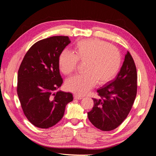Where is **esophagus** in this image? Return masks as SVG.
<instances>
[{
    "mask_svg": "<svg viewBox=\"0 0 156 156\" xmlns=\"http://www.w3.org/2000/svg\"><path fill=\"white\" fill-rule=\"evenodd\" d=\"M74 98L75 99V100H82L83 98L79 96V95H77V94H75V95H74Z\"/></svg>",
    "mask_w": 156,
    "mask_h": 156,
    "instance_id": "obj_1",
    "label": "esophagus"
}]
</instances>
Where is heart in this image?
Segmentation results:
<instances>
[{
    "label": "heart",
    "mask_w": 156,
    "mask_h": 156,
    "mask_svg": "<svg viewBox=\"0 0 156 156\" xmlns=\"http://www.w3.org/2000/svg\"><path fill=\"white\" fill-rule=\"evenodd\" d=\"M73 53L66 49L61 52L58 60L60 70L69 75L76 69L78 60L85 62L84 73L69 78L66 83L68 90L84 95L96 85L105 84L115 78L120 69L122 56L116 47L98 39L78 41Z\"/></svg>",
    "instance_id": "1"
}]
</instances>
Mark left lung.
<instances>
[{
	"label": "left lung",
	"instance_id": "1",
	"mask_svg": "<svg viewBox=\"0 0 156 156\" xmlns=\"http://www.w3.org/2000/svg\"><path fill=\"white\" fill-rule=\"evenodd\" d=\"M136 69L128 51L116 78L97 90L94 107L87 113L91 123L101 131L119 127L128 115L136 95Z\"/></svg>",
	"mask_w": 156,
	"mask_h": 156
}]
</instances>
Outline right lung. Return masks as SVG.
<instances>
[{"label":"right lung","mask_w":156,"mask_h":156,"mask_svg":"<svg viewBox=\"0 0 156 156\" xmlns=\"http://www.w3.org/2000/svg\"><path fill=\"white\" fill-rule=\"evenodd\" d=\"M68 36H52L33 45L18 71L17 95L23 112L32 124L47 129L62 119L66 106L73 100L70 92L58 90L63 83L58 56L70 44Z\"/></svg>","instance_id":"obj_1"}]
</instances>
